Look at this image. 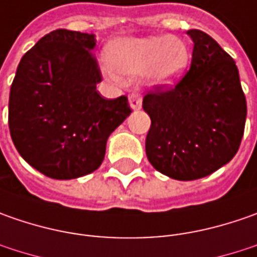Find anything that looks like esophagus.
Masks as SVG:
<instances>
[{"label":"esophagus","mask_w":257,"mask_h":257,"mask_svg":"<svg viewBox=\"0 0 257 257\" xmlns=\"http://www.w3.org/2000/svg\"><path fill=\"white\" fill-rule=\"evenodd\" d=\"M128 103L133 110H140L142 108V95L140 94H130Z\"/></svg>","instance_id":"34e87169"}]
</instances>
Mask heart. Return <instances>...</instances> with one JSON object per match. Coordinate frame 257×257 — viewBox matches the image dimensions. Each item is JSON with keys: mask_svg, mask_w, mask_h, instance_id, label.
Segmentation results:
<instances>
[{"mask_svg": "<svg viewBox=\"0 0 257 257\" xmlns=\"http://www.w3.org/2000/svg\"><path fill=\"white\" fill-rule=\"evenodd\" d=\"M108 64L104 74L114 81L123 77L144 74L153 85L167 87L182 78L189 63L190 50L186 41L176 35L127 37L110 45Z\"/></svg>", "mask_w": 257, "mask_h": 257, "instance_id": "obj_1", "label": "heart"}]
</instances>
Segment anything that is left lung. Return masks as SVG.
<instances>
[{"mask_svg": "<svg viewBox=\"0 0 257 257\" xmlns=\"http://www.w3.org/2000/svg\"><path fill=\"white\" fill-rule=\"evenodd\" d=\"M193 40L190 70L174 88L143 98L152 118L146 154L157 172L176 180L202 179L237 153L246 121V98L230 55L200 30Z\"/></svg>", "mask_w": 257, "mask_h": 257, "instance_id": "left-lung-1", "label": "left lung"}]
</instances>
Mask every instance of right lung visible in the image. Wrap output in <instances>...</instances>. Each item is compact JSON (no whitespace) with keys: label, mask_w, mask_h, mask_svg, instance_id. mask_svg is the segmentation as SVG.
Returning a JSON list of instances; mask_svg holds the SVG:
<instances>
[{"label":"right lung","mask_w":257,"mask_h":257,"mask_svg":"<svg viewBox=\"0 0 257 257\" xmlns=\"http://www.w3.org/2000/svg\"><path fill=\"white\" fill-rule=\"evenodd\" d=\"M94 34L55 30L21 58L10 91L8 125L15 149L57 180L100 167L110 134L130 115L125 95L105 100Z\"/></svg>","instance_id":"obj_1"}]
</instances>
